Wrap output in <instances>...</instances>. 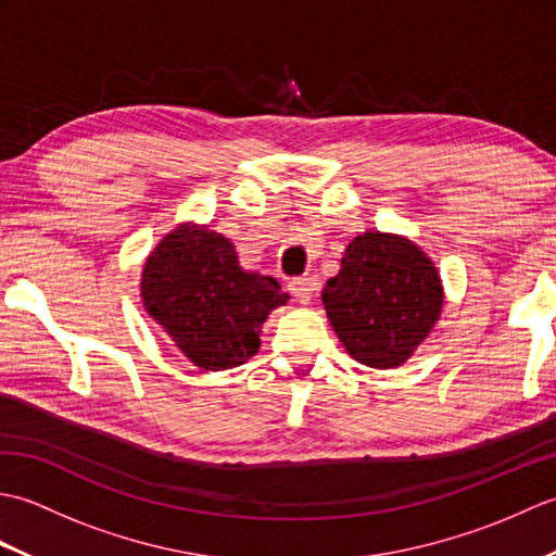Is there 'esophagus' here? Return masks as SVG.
Here are the masks:
<instances>
[{"instance_id": "esophagus-1", "label": "esophagus", "mask_w": 556, "mask_h": 556, "mask_svg": "<svg viewBox=\"0 0 556 556\" xmlns=\"http://www.w3.org/2000/svg\"><path fill=\"white\" fill-rule=\"evenodd\" d=\"M317 289H320V281H317V277H301V279H293L291 285H289V291L303 305L311 303L315 299Z\"/></svg>"}]
</instances>
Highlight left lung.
<instances>
[{
  "instance_id": "1",
  "label": "left lung",
  "mask_w": 556,
  "mask_h": 556,
  "mask_svg": "<svg viewBox=\"0 0 556 556\" xmlns=\"http://www.w3.org/2000/svg\"><path fill=\"white\" fill-rule=\"evenodd\" d=\"M444 287L430 255L406 236L368 229L327 279L323 305L353 361L389 370L404 365L442 315Z\"/></svg>"
}]
</instances>
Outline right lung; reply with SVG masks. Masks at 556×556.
Instances as JSON below:
<instances>
[{"label": "right lung", "mask_w": 556, "mask_h": 556, "mask_svg": "<svg viewBox=\"0 0 556 556\" xmlns=\"http://www.w3.org/2000/svg\"><path fill=\"white\" fill-rule=\"evenodd\" d=\"M140 299L195 368L217 372L255 356L263 323L289 293L243 269L236 245L210 224L181 222L148 255Z\"/></svg>", "instance_id": "1"}]
</instances>
